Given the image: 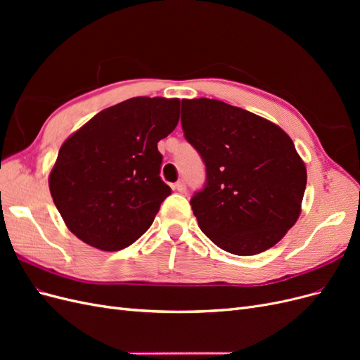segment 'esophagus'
Segmentation results:
<instances>
[{
	"label": "esophagus",
	"instance_id": "1",
	"mask_svg": "<svg viewBox=\"0 0 360 360\" xmlns=\"http://www.w3.org/2000/svg\"><path fill=\"white\" fill-rule=\"evenodd\" d=\"M174 189L179 191L180 193H184L186 192V183H184V180H179L176 184H174Z\"/></svg>",
	"mask_w": 360,
	"mask_h": 360
}]
</instances>
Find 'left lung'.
<instances>
[{"label":"left lung","mask_w":360,"mask_h":360,"mask_svg":"<svg viewBox=\"0 0 360 360\" xmlns=\"http://www.w3.org/2000/svg\"><path fill=\"white\" fill-rule=\"evenodd\" d=\"M184 138L205 165L191 200L201 231L226 252L257 255L296 224L307 168L275 123L216 99H183Z\"/></svg>","instance_id":"obj_1"}]
</instances>
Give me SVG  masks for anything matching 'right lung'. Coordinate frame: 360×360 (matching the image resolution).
I'll use <instances>...</instances> for the list:
<instances>
[{
    "mask_svg": "<svg viewBox=\"0 0 360 360\" xmlns=\"http://www.w3.org/2000/svg\"><path fill=\"white\" fill-rule=\"evenodd\" d=\"M179 99L132 97L70 135L49 174V191L84 243L120 250L153 224L171 188L160 179L158 143L179 123Z\"/></svg>",
    "mask_w": 360,
    "mask_h": 360,
    "instance_id": "obj_1",
    "label": "right lung"
}]
</instances>
